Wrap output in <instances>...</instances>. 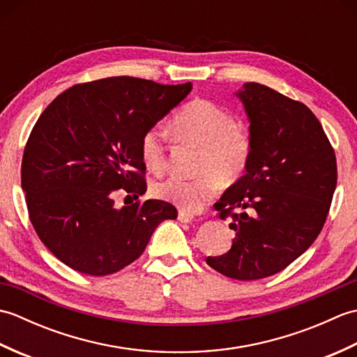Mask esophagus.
I'll list each match as a JSON object with an SVG mask.
<instances>
[{
  "label": "esophagus",
  "mask_w": 357,
  "mask_h": 357,
  "mask_svg": "<svg viewBox=\"0 0 357 357\" xmlns=\"http://www.w3.org/2000/svg\"><path fill=\"white\" fill-rule=\"evenodd\" d=\"M193 215L192 213H188V211H184V210H179V213H178V219L181 222H192L193 221Z\"/></svg>",
  "instance_id": "esophagus-1"
}]
</instances>
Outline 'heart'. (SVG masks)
I'll return each mask as SVG.
<instances>
[{
	"label": "heart",
	"mask_w": 357,
	"mask_h": 357,
	"mask_svg": "<svg viewBox=\"0 0 357 357\" xmlns=\"http://www.w3.org/2000/svg\"><path fill=\"white\" fill-rule=\"evenodd\" d=\"M172 130L179 142L198 149L195 178L170 174L151 187L159 199L179 208L196 211L213 198L219 184L230 185L244 174L252 156V136L236 123L233 113L207 98L187 102L173 118ZM141 156L150 170L161 172L167 164L165 135L151 127L141 138Z\"/></svg>",
	"instance_id": "b5f03b06"
}]
</instances>
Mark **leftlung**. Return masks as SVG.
<instances>
[{"mask_svg": "<svg viewBox=\"0 0 357 357\" xmlns=\"http://www.w3.org/2000/svg\"><path fill=\"white\" fill-rule=\"evenodd\" d=\"M236 96L250 121L252 156L244 176L215 204L219 218H231L233 245L206 262L227 278L255 280L288 267L319 236L337 165L305 104L257 82H245Z\"/></svg>", "mask_w": 357, "mask_h": 357, "instance_id": "1", "label": "left lung"}]
</instances>
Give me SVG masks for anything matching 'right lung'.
I'll return each instance as SVG.
<instances>
[{
	"mask_svg": "<svg viewBox=\"0 0 357 357\" xmlns=\"http://www.w3.org/2000/svg\"><path fill=\"white\" fill-rule=\"evenodd\" d=\"M190 90L192 82L96 79L67 89L38 118L22 155L21 185L36 234L67 267L90 276L123 270L159 224L178 218L159 199L118 208L115 195L146 193L142 135Z\"/></svg>",
	"mask_w": 357,
	"mask_h": 357,
	"instance_id": "1",
	"label": "right lung"
}]
</instances>
